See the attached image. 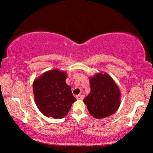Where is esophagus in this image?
Returning <instances> with one entry per match:
<instances>
[{"label":"esophagus","instance_id":"esophagus-1","mask_svg":"<svg viewBox=\"0 0 153 153\" xmlns=\"http://www.w3.org/2000/svg\"><path fill=\"white\" fill-rule=\"evenodd\" d=\"M76 98L77 100H83V96L82 95H78L76 96Z\"/></svg>","mask_w":153,"mask_h":153}]
</instances>
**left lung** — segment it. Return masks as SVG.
<instances>
[{
  "label": "left lung",
  "instance_id": "1",
  "mask_svg": "<svg viewBox=\"0 0 153 153\" xmlns=\"http://www.w3.org/2000/svg\"><path fill=\"white\" fill-rule=\"evenodd\" d=\"M90 85L91 93L83 100L90 114L101 119L116 113L120 104V93L111 77L97 73L90 78Z\"/></svg>",
  "mask_w": 153,
  "mask_h": 153
}]
</instances>
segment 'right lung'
<instances>
[{
	"label": "right lung",
	"instance_id": "1",
	"mask_svg": "<svg viewBox=\"0 0 153 153\" xmlns=\"http://www.w3.org/2000/svg\"><path fill=\"white\" fill-rule=\"evenodd\" d=\"M66 78L65 72L53 70L45 72L33 82L35 103L45 116L63 118L76 100L65 82Z\"/></svg>",
	"mask_w": 153,
	"mask_h": 153
}]
</instances>
